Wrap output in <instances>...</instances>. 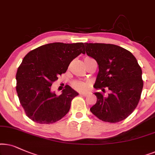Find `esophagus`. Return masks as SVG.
<instances>
[{"mask_svg": "<svg viewBox=\"0 0 155 155\" xmlns=\"http://www.w3.org/2000/svg\"><path fill=\"white\" fill-rule=\"evenodd\" d=\"M80 95H81V96H87L88 95V94H87V93H81V94H80Z\"/></svg>", "mask_w": 155, "mask_h": 155, "instance_id": "34e87169", "label": "esophagus"}]
</instances>
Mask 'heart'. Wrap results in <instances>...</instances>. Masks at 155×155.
Listing matches in <instances>:
<instances>
[{
  "label": "heart",
  "instance_id": "heart-1",
  "mask_svg": "<svg viewBox=\"0 0 155 155\" xmlns=\"http://www.w3.org/2000/svg\"><path fill=\"white\" fill-rule=\"evenodd\" d=\"M72 86H73V87L77 91H84L87 90L88 87H89V84L83 81H75L72 83Z\"/></svg>",
  "mask_w": 155,
  "mask_h": 155
}]
</instances>
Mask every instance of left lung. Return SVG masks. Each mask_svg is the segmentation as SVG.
Here are the masks:
<instances>
[{"label": "left lung", "instance_id": "8db88e82", "mask_svg": "<svg viewBox=\"0 0 155 155\" xmlns=\"http://www.w3.org/2000/svg\"><path fill=\"white\" fill-rule=\"evenodd\" d=\"M86 53L98 65L94 87L110 94L104 97L95 92L96 104L90 108L93 114L104 122L117 123L128 117L140 99L143 81L142 69L130 51L117 45L85 43Z\"/></svg>", "mask_w": 155, "mask_h": 155}]
</instances>
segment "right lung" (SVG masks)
Listing matches in <instances>:
<instances>
[{
	"instance_id": "add662e5",
	"label": "right lung",
	"mask_w": 155,
	"mask_h": 155,
	"mask_svg": "<svg viewBox=\"0 0 155 155\" xmlns=\"http://www.w3.org/2000/svg\"><path fill=\"white\" fill-rule=\"evenodd\" d=\"M82 42H54L30 51L16 74V91L29 118L40 124H50L69 112L71 102L79 93L69 85L57 96L51 91L58 76L67 71L71 61L84 53Z\"/></svg>"
}]
</instances>
